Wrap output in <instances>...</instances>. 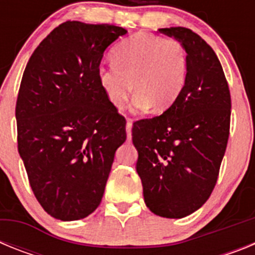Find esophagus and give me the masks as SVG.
<instances>
[{"mask_svg": "<svg viewBox=\"0 0 255 255\" xmlns=\"http://www.w3.org/2000/svg\"><path fill=\"white\" fill-rule=\"evenodd\" d=\"M131 128H132L131 120L128 119V123H126V135H128V140H131Z\"/></svg>", "mask_w": 255, "mask_h": 255, "instance_id": "esophagus-1", "label": "esophagus"}]
</instances>
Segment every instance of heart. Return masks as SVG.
I'll return each instance as SVG.
<instances>
[{"label":"heart","mask_w":255,"mask_h":255,"mask_svg":"<svg viewBox=\"0 0 255 255\" xmlns=\"http://www.w3.org/2000/svg\"><path fill=\"white\" fill-rule=\"evenodd\" d=\"M114 65H101L97 79L114 107L123 108L131 89L134 111L162 112L179 98L188 76V56L173 38L136 33L112 51ZM133 84H131V82Z\"/></svg>","instance_id":"1"}]
</instances>
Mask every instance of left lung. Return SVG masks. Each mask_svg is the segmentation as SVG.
Masks as SVG:
<instances>
[{
    "mask_svg": "<svg viewBox=\"0 0 255 255\" xmlns=\"http://www.w3.org/2000/svg\"><path fill=\"white\" fill-rule=\"evenodd\" d=\"M159 31L181 42L188 76L168 110L132 124V143L147 207L161 217L182 218L203 206L216 186L229 140L231 96L203 38L182 26Z\"/></svg>",
    "mask_w": 255,
    "mask_h": 255,
    "instance_id": "left-lung-1",
    "label": "left lung"
}]
</instances>
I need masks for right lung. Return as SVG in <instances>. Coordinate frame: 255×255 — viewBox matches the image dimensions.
Here are the masks:
<instances>
[{
    "instance_id": "1",
    "label": "right lung",
    "mask_w": 255,
    "mask_h": 255,
    "mask_svg": "<svg viewBox=\"0 0 255 255\" xmlns=\"http://www.w3.org/2000/svg\"><path fill=\"white\" fill-rule=\"evenodd\" d=\"M126 30L66 21L29 58L17 94V149L39 204L56 220L97 209L126 120L108 102L97 70L103 52Z\"/></svg>"
}]
</instances>
